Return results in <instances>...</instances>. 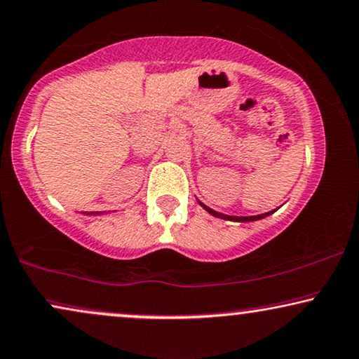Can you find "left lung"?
I'll return each mask as SVG.
<instances>
[{
    "instance_id": "obj_1",
    "label": "left lung",
    "mask_w": 359,
    "mask_h": 359,
    "mask_svg": "<svg viewBox=\"0 0 359 359\" xmlns=\"http://www.w3.org/2000/svg\"><path fill=\"white\" fill-rule=\"evenodd\" d=\"M201 206H204V204H201ZM206 208V206H204ZM209 212L212 214V216H217V217H222V219H231V221H257V219H262V217H265L267 216V214H271V212H267V214H259V216H249V217H236V216H224V214H219V212H216V211H212V209H209V208H206Z\"/></svg>"
}]
</instances>
